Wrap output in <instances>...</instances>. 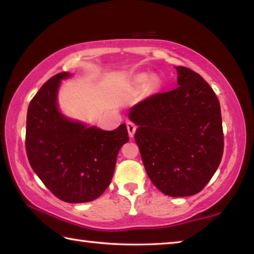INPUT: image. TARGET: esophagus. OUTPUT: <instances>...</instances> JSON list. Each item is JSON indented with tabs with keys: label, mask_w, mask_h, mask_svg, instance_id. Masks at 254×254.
I'll use <instances>...</instances> for the list:
<instances>
[{
	"label": "esophagus",
	"mask_w": 254,
	"mask_h": 254,
	"mask_svg": "<svg viewBox=\"0 0 254 254\" xmlns=\"http://www.w3.org/2000/svg\"><path fill=\"white\" fill-rule=\"evenodd\" d=\"M127 132H128V136L133 137L134 136V133L136 131V127L133 124L132 122H127Z\"/></svg>",
	"instance_id": "1"
}]
</instances>
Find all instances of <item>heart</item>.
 Returning <instances> with one entry per match:
<instances>
[{"label":"heart","instance_id":"b5f03b06","mask_svg":"<svg viewBox=\"0 0 254 254\" xmlns=\"http://www.w3.org/2000/svg\"><path fill=\"white\" fill-rule=\"evenodd\" d=\"M145 79H147V76H145V75H140V76H137L136 83L137 84H141V83H143Z\"/></svg>","mask_w":254,"mask_h":254}]
</instances>
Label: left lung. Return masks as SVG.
<instances>
[{"mask_svg":"<svg viewBox=\"0 0 254 254\" xmlns=\"http://www.w3.org/2000/svg\"><path fill=\"white\" fill-rule=\"evenodd\" d=\"M178 87L131 107L128 119L145 171L159 190L171 197L199 192L220 166L221 106L199 74L175 67Z\"/></svg>","mask_w":254,"mask_h":254,"instance_id":"left-lung-1","label":"left lung"}]
</instances>
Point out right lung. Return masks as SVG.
<instances>
[{
	"label": "right lung",
	"instance_id": "add662e5",
	"mask_svg": "<svg viewBox=\"0 0 254 254\" xmlns=\"http://www.w3.org/2000/svg\"><path fill=\"white\" fill-rule=\"evenodd\" d=\"M71 76L64 71L51 77L30 102L25 149L45 186L59 199L77 204L96 199L109 187L128 136L124 123L105 131L62 113L59 87Z\"/></svg>",
	"mask_w": 254,
	"mask_h": 254
}]
</instances>
